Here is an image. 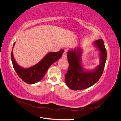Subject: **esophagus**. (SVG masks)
<instances>
[{
  "label": "esophagus",
  "instance_id": "obj_1",
  "mask_svg": "<svg viewBox=\"0 0 121 121\" xmlns=\"http://www.w3.org/2000/svg\"><path fill=\"white\" fill-rule=\"evenodd\" d=\"M62 57L64 58V59H67V52L65 51L63 53V56H62Z\"/></svg>",
  "mask_w": 121,
  "mask_h": 121
}]
</instances>
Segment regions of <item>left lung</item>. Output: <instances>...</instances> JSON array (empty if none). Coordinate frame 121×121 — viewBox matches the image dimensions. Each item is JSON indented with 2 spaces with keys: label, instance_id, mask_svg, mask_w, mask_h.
Instances as JSON below:
<instances>
[{
  "label": "left lung",
  "instance_id": "left-lung-1",
  "mask_svg": "<svg viewBox=\"0 0 121 121\" xmlns=\"http://www.w3.org/2000/svg\"><path fill=\"white\" fill-rule=\"evenodd\" d=\"M94 45L100 52V64L91 71H86L82 67V49L80 47L68 52L69 69L65 80L67 85L70 89L78 90L88 88L95 84L101 77L107 60V50L102 39L94 41Z\"/></svg>",
  "mask_w": 121,
  "mask_h": 121
}]
</instances>
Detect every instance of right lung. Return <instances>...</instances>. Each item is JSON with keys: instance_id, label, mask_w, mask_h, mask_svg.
Returning a JSON list of instances; mask_svg holds the SVG:
<instances>
[{"instance_id": "obj_1", "label": "right lung", "mask_w": 121, "mask_h": 121, "mask_svg": "<svg viewBox=\"0 0 121 121\" xmlns=\"http://www.w3.org/2000/svg\"><path fill=\"white\" fill-rule=\"evenodd\" d=\"M14 43L11 53L12 64L14 70L20 78L25 83L29 84H35L40 81L45 75L50 65L61 57L64 50L61 49L57 52H50L37 64L29 68H24L18 65L13 55Z\"/></svg>"}]
</instances>
